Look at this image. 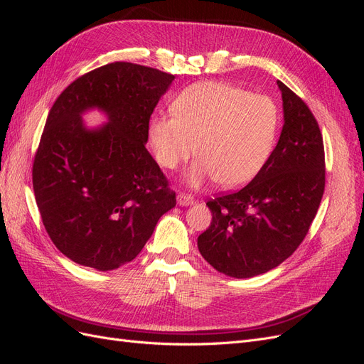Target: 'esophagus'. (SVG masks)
Instances as JSON below:
<instances>
[{"label":"esophagus","mask_w":364,"mask_h":364,"mask_svg":"<svg viewBox=\"0 0 364 364\" xmlns=\"http://www.w3.org/2000/svg\"><path fill=\"white\" fill-rule=\"evenodd\" d=\"M194 202H196L194 197L191 194H188V193H179L178 194V203L182 205V206H190Z\"/></svg>","instance_id":"34e87169"}]
</instances>
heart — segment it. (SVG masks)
I'll return each mask as SVG.
<instances>
[{
    "label": "heart",
    "instance_id": "heart-1",
    "mask_svg": "<svg viewBox=\"0 0 364 364\" xmlns=\"http://www.w3.org/2000/svg\"><path fill=\"white\" fill-rule=\"evenodd\" d=\"M278 129L279 109L272 97L225 82H200L176 97L173 114L151 118L149 139L167 170L199 153L186 171L190 185L215 179L235 188L262 168Z\"/></svg>",
    "mask_w": 364,
    "mask_h": 364
}]
</instances>
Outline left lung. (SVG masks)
Here are the masks:
<instances>
[{
  "mask_svg": "<svg viewBox=\"0 0 364 364\" xmlns=\"http://www.w3.org/2000/svg\"><path fill=\"white\" fill-rule=\"evenodd\" d=\"M284 127L277 147L243 188L206 202L211 225L197 238L220 273L250 278L278 267L308 234L325 190L322 132L310 107L278 80Z\"/></svg>",
  "mask_w": 364,
  "mask_h": 364,
  "instance_id": "1",
  "label": "left lung"
}]
</instances>
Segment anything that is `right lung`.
<instances>
[{
  "mask_svg": "<svg viewBox=\"0 0 364 364\" xmlns=\"http://www.w3.org/2000/svg\"><path fill=\"white\" fill-rule=\"evenodd\" d=\"M174 75L112 62L80 75L51 106L33 159V190L48 237L85 267L114 270L144 247L176 193L146 149L153 109ZM100 107L109 123L86 131Z\"/></svg>",
  "mask_w": 364,
  "mask_h": 364,
  "instance_id": "1",
  "label": "right lung"
}]
</instances>
